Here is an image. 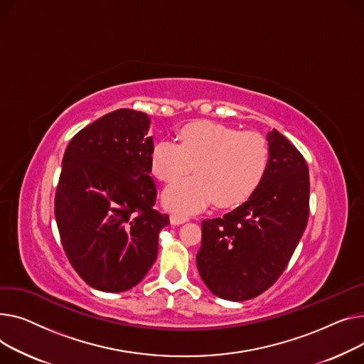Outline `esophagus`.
<instances>
[{
  "instance_id": "1",
  "label": "esophagus",
  "mask_w": 364,
  "mask_h": 364,
  "mask_svg": "<svg viewBox=\"0 0 364 364\" xmlns=\"http://www.w3.org/2000/svg\"><path fill=\"white\" fill-rule=\"evenodd\" d=\"M188 220V218L186 216H182V215H170V223L172 225H182V223H185Z\"/></svg>"
}]
</instances>
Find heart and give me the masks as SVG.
I'll return each instance as SVG.
<instances>
[{
    "mask_svg": "<svg viewBox=\"0 0 364 364\" xmlns=\"http://www.w3.org/2000/svg\"><path fill=\"white\" fill-rule=\"evenodd\" d=\"M181 144L160 141L151 154L154 175L173 183L164 194V204L176 213L191 215L215 201L219 207L238 205L262 183L270 161L267 139L254 131L240 132L228 124L198 120L183 126Z\"/></svg>",
    "mask_w": 364,
    "mask_h": 364,
    "instance_id": "obj_1",
    "label": "heart"
}]
</instances>
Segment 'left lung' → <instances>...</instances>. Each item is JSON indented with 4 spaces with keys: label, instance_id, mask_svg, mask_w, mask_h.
Masks as SVG:
<instances>
[{
    "label": "left lung",
    "instance_id": "8db88e82",
    "mask_svg": "<svg viewBox=\"0 0 364 364\" xmlns=\"http://www.w3.org/2000/svg\"><path fill=\"white\" fill-rule=\"evenodd\" d=\"M270 161L254 194L223 218L203 220L197 267L223 300L245 301L287 269L309 220L310 178L301 153L273 129Z\"/></svg>",
    "mask_w": 364,
    "mask_h": 364
}]
</instances>
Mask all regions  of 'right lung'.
<instances>
[{"label":"right lung","mask_w":364,"mask_h":364,"mask_svg":"<svg viewBox=\"0 0 364 364\" xmlns=\"http://www.w3.org/2000/svg\"><path fill=\"white\" fill-rule=\"evenodd\" d=\"M149 123L142 112H112L79 131L63 157L54 201L61 244L82 279L104 292L144 279L168 225L154 208Z\"/></svg>","instance_id":"right-lung-1"}]
</instances>
